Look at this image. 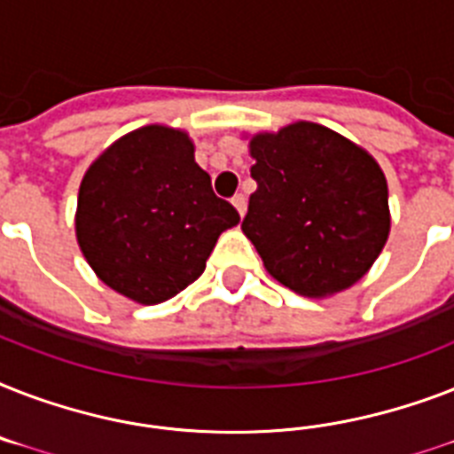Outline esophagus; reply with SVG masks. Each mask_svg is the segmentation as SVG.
Masks as SVG:
<instances>
[{
    "mask_svg": "<svg viewBox=\"0 0 454 454\" xmlns=\"http://www.w3.org/2000/svg\"><path fill=\"white\" fill-rule=\"evenodd\" d=\"M231 202H233V207L238 209V214H240V216H245V207H247V202H245V195H242V192H238V195H235Z\"/></svg>",
    "mask_w": 454,
    "mask_h": 454,
    "instance_id": "34e87169",
    "label": "esophagus"
}]
</instances>
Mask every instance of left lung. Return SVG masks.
<instances>
[{
    "label": "left lung",
    "mask_w": 454,
    "mask_h": 454,
    "mask_svg": "<svg viewBox=\"0 0 454 454\" xmlns=\"http://www.w3.org/2000/svg\"><path fill=\"white\" fill-rule=\"evenodd\" d=\"M252 178L242 233L278 283L301 297L348 290L388 240L384 171L365 148L316 122L249 138Z\"/></svg>",
    "instance_id": "8db88e82"
}]
</instances>
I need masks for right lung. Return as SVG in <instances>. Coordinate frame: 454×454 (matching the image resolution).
Wrapping results in <instances>:
<instances>
[{"label":"right lung","mask_w":454,"mask_h":454,"mask_svg":"<svg viewBox=\"0 0 454 454\" xmlns=\"http://www.w3.org/2000/svg\"><path fill=\"white\" fill-rule=\"evenodd\" d=\"M214 195L184 129L148 124L110 144L80 184L74 235L101 283L153 306L202 276L219 235L238 226Z\"/></svg>","instance_id":"add662e5"}]
</instances>
